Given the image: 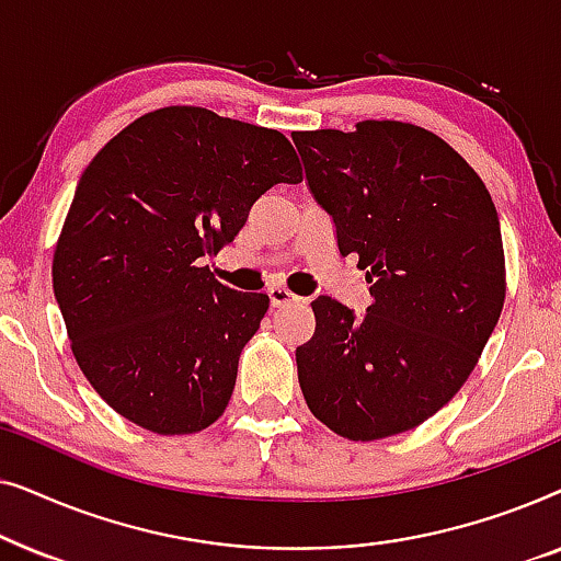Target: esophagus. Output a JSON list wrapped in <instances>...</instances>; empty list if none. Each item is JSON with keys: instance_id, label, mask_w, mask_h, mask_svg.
I'll return each instance as SVG.
<instances>
[{"instance_id": "obj_1", "label": "esophagus", "mask_w": 561, "mask_h": 561, "mask_svg": "<svg viewBox=\"0 0 561 561\" xmlns=\"http://www.w3.org/2000/svg\"><path fill=\"white\" fill-rule=\"evenodd\" d=\"M267 296H271L273 309H286V306H294V304L301 301V298H298L296 294H290L288 288H280V286L267 290Z\"/></svg>"}]
</instances>
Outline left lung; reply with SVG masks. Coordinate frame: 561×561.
Returning a JSON list of instances; mask_svg holds the SVG:
<instances>
[{
    "label": "left lung",
    "mask_w": 561,
    "mask_h": 561,
    "mask_svg": "<svg viewBox=\"0 0 561 561\" xmlns=\"http://www.w3.org/2000/svg\"><path fill=\"white\" fill-rule=\"evenodd\" d=\"M294 142L373 296L363 317L332 296L311 301L317 329L296 350L306 405L344 439L403 434L455 398L501 319L495 204L451 145L411 122L365 119Z\"/></svg>",
    "instance_id": "obj_1"
}]
</instances>
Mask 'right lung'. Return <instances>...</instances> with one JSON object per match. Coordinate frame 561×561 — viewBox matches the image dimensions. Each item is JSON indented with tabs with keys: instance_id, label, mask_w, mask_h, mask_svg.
Here are the masks:
<instances>
[{
	"instance_id": "add662e5",
	"label": "right lung",
	"mask_w": 561,
	"mask_h": 561,
	"mask_svg": "<svg viewBox=\"0 0 561 561\" xmlns=\"http://www.w3.org/2000/svg\"><path fill=\"white\" fill-rule=\"evenodd\" d=\"M301 181L286 135L204 106L142 114L96 152L53 252V290L76 363L119 416L175 436L225 413L271 298L204 263L267 188Z\"/></svg>"
}]
</instances>
